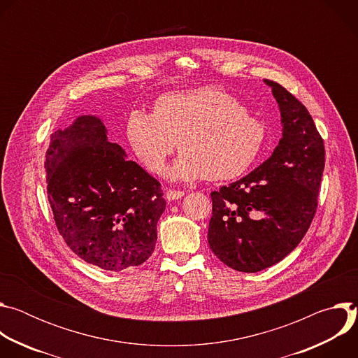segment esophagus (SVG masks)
Here are the masks:
<instances>
[{"instance_id": "34e87169", "label": "esophagus", "mask_w": 358, "mask_h": 358, "mask_svg": "<svg viewBox=\"0 0 358 358\" xmlns=\"http://www.w3.org/2000/svg\"><path fill=\"white\" fill-rule=\"evenodd\" d=\"M184 195V191L180 189H167L166 191V198L169 201H174V199H180Z\"/></svg>"}]
</instances>
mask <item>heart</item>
Here are the masks:
<instances>
[{"label":"heart","instance_id":"1","mask_svg":"<svg viewBox=\"0 0 358 358\" xmlns=\"http://www.w3.org/2000/svg\"><path fill=\"white\" fill-rule=\"evenodd\" d=\"M127 138L152 174H163L177 141L182 151L170 170L178 181L234 180L257 163L266 140L265 123L218 86L162 96L152 115L133 112Z\"/></svg>","mask_w":358,"mask_h":358}]
</instances>
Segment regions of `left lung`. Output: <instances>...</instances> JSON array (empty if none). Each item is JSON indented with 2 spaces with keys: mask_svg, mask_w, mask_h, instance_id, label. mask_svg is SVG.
Segmentation results:
<instances>
[{
  "mask_svg": "<svg viewBox=\"0 0 358 358\" xmlns=\"http://www.w3.org/2000/svg\"><path fill=\"white\" fill-rule=\"evenodd\" d=\"M265 83L279 105L282 138L264 164L211 192L210 248L246 273L280 262L299 245L315 218L324 170L323 138L308 109L282 85Z\"/></svg>",
  "mask_w": 358,
  "mask_h": 358,
  "instance_id": "obj_1",
  "label": "left lung"
}]
</instances>
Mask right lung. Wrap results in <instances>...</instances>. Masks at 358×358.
I'll return each mask as SVG.
<instances>
[{
    "label": "right lung",
    "instance_id": "add662e5",
    "mask_svg": "<svg viewBox=\"0 0 358 358\" xmlns=\"http://www.w3.org/2000/svg\"><path fill=\"white\" fill-rule=\"evenodd\" d=\"M96 116L50 136L46 192L59 234L75 255L105 271L145 262L166 210L160 182L108 140Z\"/></svg>",
    "mask_w": 358,
    "mask_h": 358
}]
</instances>
